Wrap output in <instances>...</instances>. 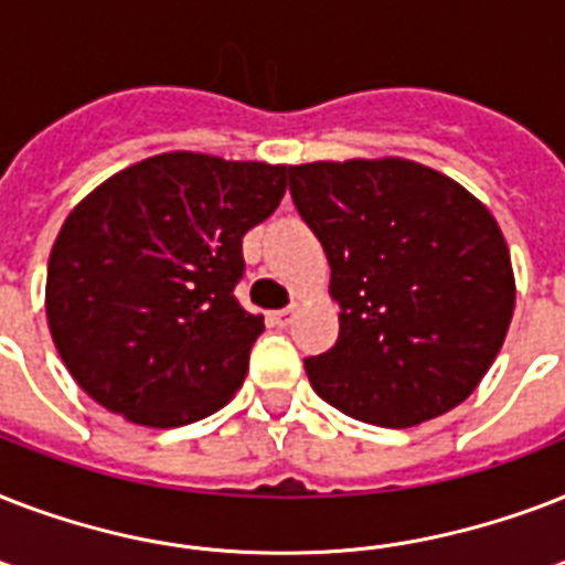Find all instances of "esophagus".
Wrapping results in <instances>:
<instances>
[{
  "label": "esophagus",
  "mask_w": 565,
  "mask_h": 565,
  "mask_svg": "<svg viewBox=\"0 0 565 565\" xmlns=\"http://www.w3.org/2000/svg\"><path fill=\"white\" fill-rule=\"evenodd\" d=\"M269 322H273V326H278V328H287L292 322V308L273 310V313H269Z\"/></svg>",
  "instance_id": "1"
}]
</instances>
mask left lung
<instances>
[{
	"instance_id": "8db88e82",
	"label": "left lung",
	"mask_w": 565,
	"mask_h": 565,
	"mask_svg": "<svg viewBox=\"0 0 565 565\" xmlns=\"http://www.w3.org/2000/svg\"><path fill=\"white\" fill-rule=\"evenodd\" d=\"M290 193L340 305L334 349L305 361L319 398L381 428L466 402L516 308L510 248L487 204L404 158L299 163Z\"/></svg>"
}]
</instances>
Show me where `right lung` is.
<instances>
[{"label": "right lung", "instance_id": "right-lung-1", "mask_svg": "<svg viewBox=\"0 0 565 565\" xmlns=\"http://www.w3.org/2000/svg\"><path fill=\"white\" fill-rule=\"evenodd\" d=\"M284 190V163L163 152L75 204L49 255L46 319L93 402L179 428L234 398L264 331L234 299L243 237Z\"/></svg>", "mask_w": 565, "mask_h": 565}]
</instances>
